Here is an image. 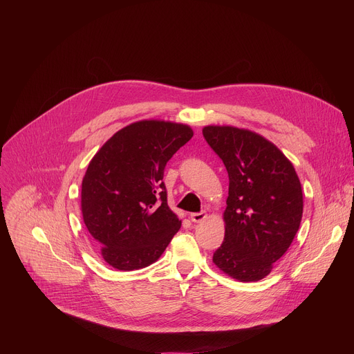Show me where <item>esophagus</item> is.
Wrapping results in <instances>:
<instances>
[{
  "instance_id": "obj_1",
  "label": "esophagus",
  "mask_w": 354,
  "mask_h": 354,
  "mask_svg": "<svg viewBox=\"0 0 354 354\" xmlns=\"http://www.w3.org/2000/svg\"><path fill=\"white\" fill-rule=\"evenodd\" d=\"M206 218H207L206 212H200V213H193V214H190V220H192L193 223H201V221H205Z\"/></svg>"
}]
</instances>
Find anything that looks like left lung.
I'll use <instances>...</instances> for the list:
<instances>
[{
	"mask_svg": "<svg viewBox=\"0 0 354 354\" xmlns=\"http://www.w3.org/2000/svg\"><path fill=\"white\" fill-rule=\"evenodd\" d=\"M203 136L230 178L225 236L213 262L235 280L258 281L272 272L299 228V179L287 157L261 134L206 126Z\"/></svg>",
	"mask_w": 354,
	"mask_h": 354,
	"instance_id": "1",
	"label": "left lung"
}]
</instances>
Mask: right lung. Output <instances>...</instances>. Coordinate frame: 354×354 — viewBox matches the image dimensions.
<instances>
[{
    "label": "right lung",
    "instance_id": "add662e5",
    "mask_svg": "<svg viewBox=\"0 0 354 354\" xmlns=\"http://www.w3.org/2000/svg\"><path fill=\"white\" fill-rule=\"evenodd\" d=\"M193 137L187 124L141 120L115 133L91 160L81 187L84 223L118 270L158 261L182 221L167 203V162Z\"/></svg>",
    "mask_w": 354,
    "mask_h": 354
}]
</instances>
